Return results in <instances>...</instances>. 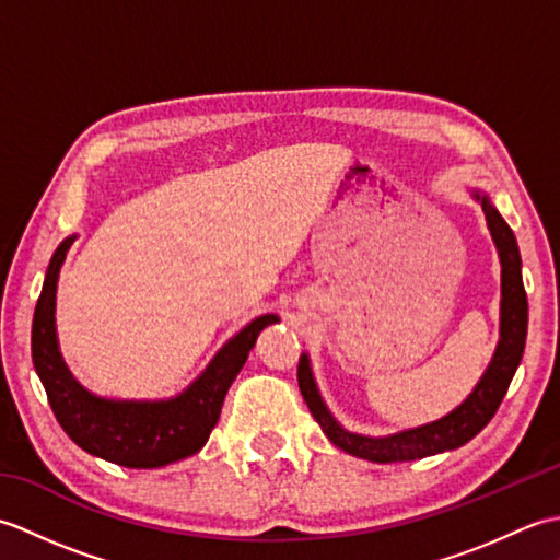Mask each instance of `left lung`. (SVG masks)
Returning <instances> with one entry per match:
<instances>
[{
    "label": "left lung",
    "instance_id": "obj_1",
    "mask_svg": "<svg viewBox=\"0 0 560 560\" xmlns=\"http://www.w3.org/2000/svg\"><path fill=\"white\" fill-rule=\"evenodd\" d=\"M471 197L479 201L489 225L493 245L498 249V259H501V337H498L493 359L486 368L481 380L469 392L459 407L450 413L440 416L438 421L404 428V431L389 433V435H363L347 431L319 395L311 355L303 353L299 361V385L301 395L307 404V409L315 416V421L323 428V433L335 443L339 450L349 452L353 457H361L368 462H411L438 455L445 450H457L464 443L483 431V425L493 419V413L501 407L505 392L510 387L517 365L525 353V339H527V293L525 283H522V259L520 247L515 241V233L510 231L505 219L493 207L491 197L481 192V189L471 187Z\"/></svg>",
    "mask_w": 560,
    "mask_h": 560
}]
</instances>
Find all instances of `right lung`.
Segmentation results:
<instances>
[{
    "label": "right lung",
    "instance_id": "1",
    "mask_svg": "<svg viewBox=\"0 0 560 560\" xmlns=\"http://www.w3.org/2000/svg\"><path fill=\"white\" fill-rule=\"evenodd\" d=\"M57 245L47 265L38 305L33 315V365L50 399L59 425L89 455L129 469H159L192 457L205 447L217 425L225 392L243 371L259 331L279 323L277 315H259L213 353L192 383L168 399H113L93 395L71 375L57 341V281L71 243Z\"/></svg>",
    "mask_w": 560,
    "mask_h": 560
}]
</instances>
